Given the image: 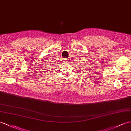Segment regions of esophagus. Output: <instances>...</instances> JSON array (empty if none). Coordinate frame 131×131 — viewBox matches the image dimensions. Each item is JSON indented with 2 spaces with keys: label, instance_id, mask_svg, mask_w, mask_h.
Returning a JSON list of instances; mask_svg holds the SVG:
<instances>
[{
  "label": "esophagus",
  "instance_id": "1",
  "mask_svg": "<svg viewBox=\"0 0 131 131\" xmlns=\"http://www.w3.org/2000/svg\"><path fill=\"white\" fill-rule=\"evenodd\" d=\"M64 60L65 62H68L69 61V59H65Z\"/></svg>",
  "mask_w": 131,
  "mask_h": 131
}]
</instances>
